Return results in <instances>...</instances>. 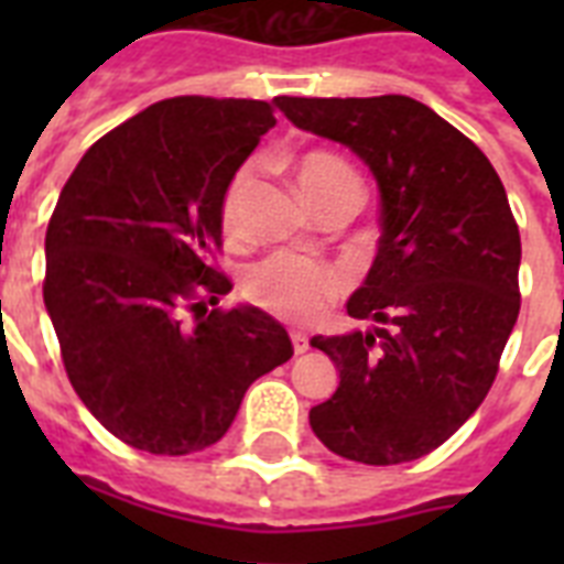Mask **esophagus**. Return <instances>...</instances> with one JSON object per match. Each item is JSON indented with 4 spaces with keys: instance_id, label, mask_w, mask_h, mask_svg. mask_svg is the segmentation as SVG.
Here are the masks:
<instances>
[{
    "instance_id": "obj_1",
    "label": "esophagus",
    "mask_w": 564,
    "mask_h": 564,
    "mask_svg": "<svg viewBox=\"0 0 564 564\" xmlns=\"http://www.w3.org/2000/svg\"><path fill=\"white\" fill-rule=\"evenodd\" d=\"M290 339H292V351H295V354H304L310 348L307 334H301V330H292Z\"/></svg>"
}]
</instances>
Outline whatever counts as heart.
<instances>
[{"instance_id":"obj_1","label":"heart","mask_w":564,"mask_h":564,"mask_svg":"<svg viewBox=\"0 0 564 564\" xmlns=\"http://www.w3.org/2000/svg\"><path fill=\"white\" fill-rule=\"evenodd\" d=\"M295 178L307 195L313 207L343 193V189H357L360 193V178L348 163L334 152H304L295 161ZM254 189V166L242 170L230 178L225 198H221V228L225 234H239L242 216H246L248 195ZM345 290V278L339 269L301 254H272L251 265L242 278V292L248 301L265 313H274L286 322H313L325 313L330 301Z\"/></svg>"}]
</instances>
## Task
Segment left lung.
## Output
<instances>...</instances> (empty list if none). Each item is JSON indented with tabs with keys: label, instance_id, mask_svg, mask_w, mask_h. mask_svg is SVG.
Here are the masks:
<instances>
[{
	"label": "left lung",
	"instance_id": "8db88e82",
	"mask_svg": "<svg viewBox=\"0 0 564 564\" xmlns=\"http://www.w3.org/2000/svg\"><path fill=\"white\" fill-rule=\"evenodd\" d=\"M274 101L301 131L348 145L380 189L377 257L348 299L371 327L310 339L339 369L310 427L354 463H412L471 419L518 322L507 189L468 137L410 96Z\"/></svg>",
	"mask_w": 564,
	"mask_h": 564
}]
</instances>
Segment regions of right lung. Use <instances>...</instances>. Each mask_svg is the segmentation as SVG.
Here are the masks:
<instances>
[{
	"label": "right lung",
	"mask_w": 564,
	"mask_h": 564,
	"mask_svg": "<svg viewBox=\"0 0 564 564\" xmlns=\"http://www.w3.org/2000/svg\"><path fill=\"white\" fill-rule=\"evenodd\" d=\"M272 126L269 101L163 99L93 143L61 189L46 228V313L84 406L137 451L216 445L248 386L292 357L283 325L260 307L207 313L230 292L210 265L221 198Z\"/></svg>",
	"instance_id": "add662e5"
}]
</instances>
